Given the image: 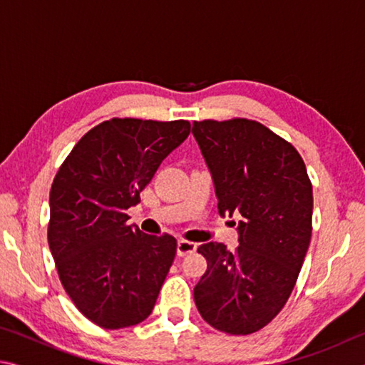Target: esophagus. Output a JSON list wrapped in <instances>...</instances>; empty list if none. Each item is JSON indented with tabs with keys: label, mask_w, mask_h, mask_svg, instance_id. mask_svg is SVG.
Returning a JSON list of instances; mask_svg holds the SVG:
<instances>
[{
	"label": "esophagus",
	"mask_w": 365,
	"mask_h": 365,
	"mask_svg": "<svg viewBox=\"0 0 365 365\" xmlns=\"http://www.w3.org/2000/svg\"><path fill=\"white\" fill-rule=\"evenodd\" d=\"M195 251H196V243H191V242H188V240H178V243H177L178 256H187Z\"/></svg>",
	"instance_id": "obj_1"
}]
</instances>
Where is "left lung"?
<instances>
[{
    "label": "left lung",
    "instance_id": "1",
    "mask_svg": "<svg viewBox=\"0 0 365 365\" xmlns=\"http://www.w3.org/2000/svg\"><path fill=\"white\" fill-rule=\"evenodd\" d=\"M212 174L219 214H242L240 245L197 248L207 269L195 287L201 317L228 335H250L277 317L292 294L312 233V183L304 160L261 122L195 120Z\"/></svg>",
    "mask_w": 365,
    "mask_h": 365
}]
</instances>
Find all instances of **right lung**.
Segmentation results:
<instances>
[{"instance_id": "right-lung-1", "label": "right lung", "mask_w": 365, "mask_h": 365, "mask_svg": "<svg viewBox=\"0 0 365 365\" xmlns=\"http://www.w3.org/2000/svg\"><path fill=\"white\" fill-rule=\"evenodd\" d=\"M188 120L113 117L86 132L49 193L48 245L66 293L103 329L150 316L177 255V240L127 224V209L160 163L190 135Z\"/></svg>"}]
</instances>
